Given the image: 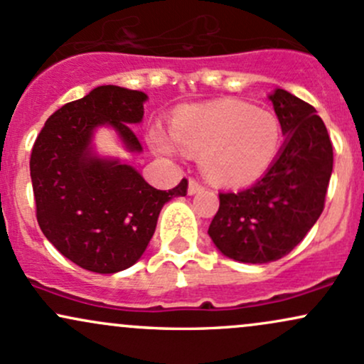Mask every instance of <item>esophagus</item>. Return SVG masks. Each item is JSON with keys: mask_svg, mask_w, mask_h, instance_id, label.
<instances>
[{"mask_svg": "<svg viewBox=\"0 0 364 364\" xmlns=\"http://www.w3.org/2000/svg\"><path fill=\"white\" fill-rule=\"evenodd\" d=\"M200 191H203L202 183L196 181V179H190V183H188V193L195 195V193H200Z\"/></svg>", "mask_w": 364, "mask_h": 364, "instance_id": "1", "label": "esophagus"}]
</instances>
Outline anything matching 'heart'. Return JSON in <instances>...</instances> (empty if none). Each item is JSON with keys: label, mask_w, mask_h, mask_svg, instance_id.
Wrapping results in <instances>:
<instances>
[{"label": "heart", "mask_w": 364, "mask_h": 364, "mask_svg": "<svg viewBox=\"0 0 364 364\" xmlns=\"http://www.w3.org/2000/svg\"><path fill=\"white\" fill-rule=\"evenodd\" d=\"M174 136L157 127L150 132V141L166 156L178 154V143L188 152L202 154L203 173L220 185H246L262 178L282 147L277 116L241 101L178 112Z\"/></svg>", "instance_id": "1"}]
</instances>
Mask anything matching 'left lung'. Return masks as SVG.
<instances>
[{
  "label": "left lung",
  "mask_w": 364,
  "mask_h": 364,
  "mask_svg": "<svg viewBox=\"0 0 364 364\" xmlns=\"http://www.w3.org/2000/svg\"><path fill=\"white\" fill-rule=\"evenodd\" d=\"M282 135L281 152L257 183L219 193L208 236L220 253L243 263L286 257L318 220L332 176L333 150L323 121L284 89L269 95Z\"/></svg>",
  "instance_id": "1"
}]
</instances>
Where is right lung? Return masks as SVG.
I'll return each mask as SVG.
<instances>
[{
	"label": "right lung",
	"mask_w": 364,
	"mask_h": 364,
	"mask_svg": "<svg viewBox=\"0 0 364 364\" xmlns=\"http://www.w3.org/2000/svg\"><path fill=\"white\" fill-rule=\"evenodd\" d=\"M147 95L101 85L49 116L31 156L37 223L49 243L82 269L114 274L139 262L159 214L185 196V178L169 191L150 186L135 168L92 149L95 128L111 127L129 152H141L132 124Z\"/></svg>",
	"instance_id": "1"
}]
</instances>
